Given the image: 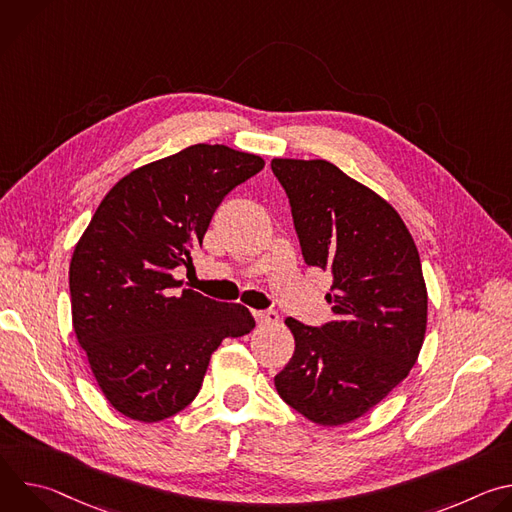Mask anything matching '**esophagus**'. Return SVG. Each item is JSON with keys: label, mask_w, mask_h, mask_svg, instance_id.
Returning a JSON list of instances; mask_svg holds the SVG:
<instances>
[{"label": "esophagus", "mask_w": 512, "mask_h": 512, "mask_svg": "<svg viewBox=\"0 0 512 512\" xmlns=\"http://www.w3.org/2000/svg\"><path fill=\"white\" fill-rule=\"evenodd\" d=\"M255 320L259 326H271V324H277L279 322V314L273 312V310H267V312H253Z\"/></svg>", "instance_id": "esophagus-1"}]
</instances>
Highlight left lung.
I'll list each match as a JSON object with an SVG mask.
<instances>
[{
    "label": "left lung",
    "mask_w": 512,
    "mask_h": 512,
    "mask_svg": "<svg viewBox=\"0 0 512 512\" xmlns=\"http://www.w3.org/2000/svg\"><path fill=\"white\" fill-rule=\"evenodd\" d=\"M302 255L328 271L334 320L285 324L296 352L275 377L279 397L318 425H344L379 405L411 371L427 328V287L411 233L377 192L326 160L273 158Z\"/></svg>",
    "instance_id": "left-lung-1"
}]
</instances>
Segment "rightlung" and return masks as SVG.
<instances>
[{
    "instance_id": "1",
    "label": "right lung",
    "mask_w": 512,
    "mask_h": 512,
    "mask_svg": "<svg viewBox=\"0 0 512 512\" xmlns=\"http://www.w3.org/2000/svg\"><path fill=\"white\" fill-rule=\"evenodd\" d=\"M263 158L196 143L123 176L101 200L70 259L72 328L105 399L154 423L188 407L212 352L255 328L241 304L180 289L223 198Z\"/></svg>"
}]
</instances>
